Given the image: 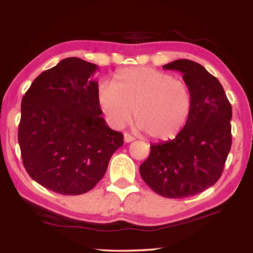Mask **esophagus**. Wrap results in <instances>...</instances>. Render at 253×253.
Masks as SVG:
<instances>
[{
  "instance_id": "obj_1",
  "label": "esophagus",
  "mask_w": 253,
  "mask_h": 253,
  "mask_svg": "<svg viewBox=\"0 0 253 253\" xmlns=\"http://www.w3.org/2000/svg\"><path fill=\"white\" fill-rule=\"evenodd\" d=\"M133 140H135V138H133L132 136H130L129 133H127V132L124 133V141H125L126 143L131 142V141H133Z\"/></svg>"
}]
</instances>
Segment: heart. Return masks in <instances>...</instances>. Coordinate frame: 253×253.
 Here are the masks:
<instances>
[{"mask_svg": "<svg viewBox=\"0 0 253 253\" xmlns=\"http://www.w3.org/2000/svg\"><path fill=\"white\" fill-rule=\"evenodd\" d=\"M98 102L112 126H125L135 110L138 129L161 140L176 136L193 109L189 85L150 67H129L116 73L111 85L99 87Z\"/></svg>", "mask_w": 253, "mask_h": 253, "instance_id": "obj_1", "label": "heart"}]
</instances>
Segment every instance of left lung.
Wrapping results in <instances>:
<instances>
[{"mask_svg":"<svg viewBox=\"0 0 253 253\" xmlns=\"http://www.w3.org/2000/svg\"><path fill=\"white\" fill-rule=\"evenodd\" d=\"M163 68L182 73L193 109L174 140L150 146L139 170L158 195L187 198L213 186L222 175L232 147V105L218 79L199 63L177 60Z\"/></svg>","mask_w":253,"mask_h":253,"instance_id":"8db88e82","label":"left lung"}]
</instances>
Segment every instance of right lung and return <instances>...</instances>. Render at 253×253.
<instances>
[{
    "mask_svg": "<svg viewBox=\"0 0 253 253\" xmlns=\"http://www.w3.org/2000/svg\"><path fill=\"white\" fill-rule=\"evenodd\" d=\"M98 66L64 58L42 72L21 100L18 142L27 173L38 184L66 196L83 195L104 176L124 143L106 125L98 102Z\"/></svg>",
    "mask_w": 253,
    "mask_h": 253,
    "instance_id": "1",
    "label": "right lung"
}]
</instances>
